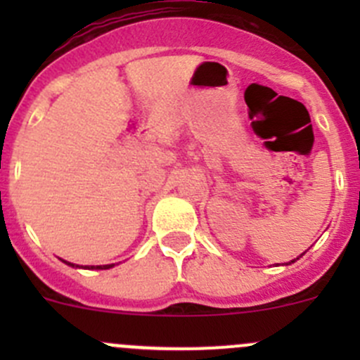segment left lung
Returning <instances> with one entry per match:
<instances>
[{
  "instance_id": "1",
  "label": "left lung",
  "mask_w": 360,
  "mask_h": 360,
  "mask_svg": "<svg viewBox=\"0 0 360 360\" xmlns=\"http://www.w3.org/2000/svg\"><path fill=\"white\" fill-rule=\"evenodd\" d=\"M296 259H297V257H296ZM291 263H294V259H292V261H291Z\"/></svg>"
}]
</instances>
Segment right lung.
Masks as SVG:
<instances>
[{
    "instance_id": "add662e5",
    "label": "right lung",
    "mask_w": 360,
    "mask_h": 360,
    "mask_svg": "<svg viewBox=\"0 0 360 360\" xmlns=\"http://www.w3.org/2000/svg\"><path fill=\"white\" fill-rule=\"evenodd\" d=\"M64 263L69 264V266L79 268L78 264H72V263H69V261H64ZM112 266H115V264H99V266H85V268H89V270H108V268H112ZM82 268H83V266H82Z\"/></svg>"
}]
</instances>
